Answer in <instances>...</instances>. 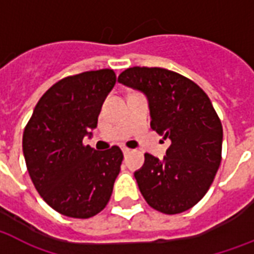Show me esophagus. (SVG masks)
I'll return each instance as SVG.
<instances>
[{
    "instance_id": "obj_1",
    "label": "esophagus",
    "mask_w": 254,
    "mask_h": 254,
    "mask_svg": "<svg viewBox=\"0 0 254 254\" xmlns=\"http://www.w3.org/2000/svg\"><path fill=\"white\" fill-rule=\"evenodd\" d=\"M122 151H123V154H125V155H128V154H131V152H132V149L127 148V147H122Z\"/></svg>"
}]
</instances>
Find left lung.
<instances>
[{"label": "left lung", "instance_id": "left-lung-1", "mask_svg": "<svg viewBox=\"0 0 254 254\" xmlns=\"http://www.w3.org/2000/svg\"><path fill=\"white\" fill-rule=\"evenodd\" d=\"M118 82L147 96L151 128L171 145L159 160L144 154L135 172L149 207L176 215L207 193L221 163L223 126L205 92L186 76L162 67H129Z\"/></svg>", "mask_w": 254, "mask_h": 254}]
</instances>
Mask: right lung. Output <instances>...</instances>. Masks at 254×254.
I'll list each match as a JSON object with an SVG mask.
<instances>
[{"label":"right lung","mask_w":254,"mask_h":254,"mask_svg":"<svg viewBox=\"0 0 254 254\" xmlns=\"http://www.w3.org/2000/svg\"><path fill=\"white\" fill-rule=\"evenodd\" d=\"M117 75L111 68L66 76L35 106L22 137L27 171L41 197L61 215L88 219L107 205L123 152L95 151L83 137L98 125Z\"/></svg>","instance_id":"obj_1"}]
</instances>
